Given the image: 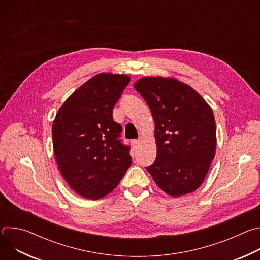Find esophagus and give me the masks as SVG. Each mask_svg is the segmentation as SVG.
Wrapping results in <instances>:
<instances>
[{
  "mask_svg": "<svg viewBox=\"0 0 260 260\" xmlns=\"http://www.w3.org/2000/svg\"><path fill=\"white\" fill-rule=\"evenodd\" d=\"M139 145H140V140H133L132 141V146H133L134 149H137Z\"/></svg>",
  "mask_w": 260,
  "mask_h": 260,
  "instance_id": "34e87169",
  "label": "esophagus"
}]
</instances>
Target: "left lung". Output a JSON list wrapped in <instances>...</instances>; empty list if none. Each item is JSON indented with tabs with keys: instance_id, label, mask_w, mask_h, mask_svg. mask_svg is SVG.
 I'll list each match as a JSON object with an SVG mask.
<instances>
[{
	"instance_id": "obj_1",
	"label": "left lung",
	"mask_w": 260,
	"mask_h": 260,
	"mask_svg": "<svg viewBox=\"0 0 260 260\" xmlns=\"http://www.w3.org/2000/svg\"><path fill=\"white\" fill-rule=\"evenodd\" d=\"M155 123L157 154L147 167L157 186L171 197L197 190L216 152V124L208 103L175 78L144 77L135 83Z\"/></svg>"
}]
</instances>
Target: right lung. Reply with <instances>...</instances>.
Masks as SVG:
<instances>
[{"label":"right lung","instance_id":"add662e5","mask_svg":"<svg viewBox=\"0 0 260 260\" xmlns=\"http://www.w3.org/2000/svg\"><path fill=\"white\" fill-rule=\"evenodd\" d=\"M131 78L98 74L59 108L52 125L53 150L69 186L83 198L99 200L112 191L132 165L129 146L113 108Z\"/></svg>","mask_w":260,"mask_h":260}]
</instances>
